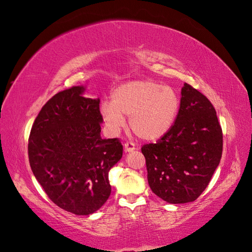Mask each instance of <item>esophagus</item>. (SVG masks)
I'll return each instance as SVG.
<instances>
[{
  "instance_id": "obj_1",
  "label": "esophagus",
  "mask_w": 252,
  "mask_h": 252,
  "mask_svg": "<svg viewBox=\"0 0 252 252\" xmlns=\"http://www.w3.org/2000/svg\"><path fill=\"white\" fill-rule=\"evenodd\" d=\"M124 147H125V152H132L136 149V148H135V145L133 143H130V141L126 143Z\"/></svg>"
}]
</instances>
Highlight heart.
<instances>
[{"mask_svg": "<svg viewBox=\"0 0 252 252\" xmlns=\"http://www.w3.org/2000/svg\"><path fill=\"white\" fill-rule=\"evenodd\" d=\"M180 108L175 89L154 80H134L121 84L112 101L101 103L100 112L109 131L118 132L130 117L131 131L140 139L156 140L168 132Z\"/></svg>", "mask_w": 252, "mask_h": 252, "instance_id": "b5f03b06", "label": "heart"}]
</instances>
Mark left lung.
<instances>
[{"label":"left lung","instance_id":"left-lung-1","mask_svg":"<svg viewBox=\"0 0 252 252\" xmlns=\"http://www.w3.org/2000/svg\"><path fill=\"white\" fill-rule=\"evenodd\" d=\"M175 124L141 147L148 183L168 203L191 202L209 185L222 153V131L210 100L185 83Z\"/></svg>","mask_w":252,"mask_h":252}]
</instances>
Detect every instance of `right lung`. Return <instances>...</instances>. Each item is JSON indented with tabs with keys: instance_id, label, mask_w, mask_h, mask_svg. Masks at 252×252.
Wrapping results in <instances>:
<instances>
[{
	"instance_id": "add662e5",
	"label": "right lung",
	"mask_w": 252,
	"mask_h": 252,
	"mask_svg": "<svg viewBox=\"0 0 252 252\" xmlns=\"http://www.w3.org/2000/svg\"><path fill=\"white\" fill-rule=\"evenodd\" d=\"M73 86L53 95L29 138L32 171L48 197L75 215L98 211L111 195L108 171L122 158L119 138H101L100 99Z\"/></svg>"
}]
</instances>
